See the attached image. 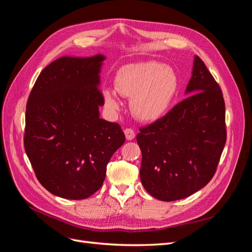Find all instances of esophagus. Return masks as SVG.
Listing matches in <instances>:
<instances>
[{
  "label": "esophagus",
  "instance_id": "obj_1",
  "mask_svg": "<svg viewBox=\"0 0 252 252\" xmlns=\"http://www.w3.org/2000/svg\"><path fill=\"white\" fill-rule=\"evenodd\" d=\"M124 133H125V136H126V140H128V141L133 140L134 136H135V133L131 128H126L124 130Z\"/></svg>",
  "mask_w": 252,
  "mask_h": 252
}]
</instances>
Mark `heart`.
<instances>
[{
    "label": "heart",
    "mask_w": 252,
    "mask_h": 252,
    "mask_svg": "<svg viewBox=\"0 0 252 252\" xmlns=\"http://www.w3.org/2000/svg\"><path fill=\"white\" fill-rule=\"evenodd\" d=\"M114 84L121 95L131 98L133 117L144 123H154L165 116L179 88L178 77L172 68L156 61L121 67L114 78ZM117 93L111 88L103 90L105 106L111 111L121 108Z\"/></svg>",
    "instance_id": "obj_1"
}]
</instances>
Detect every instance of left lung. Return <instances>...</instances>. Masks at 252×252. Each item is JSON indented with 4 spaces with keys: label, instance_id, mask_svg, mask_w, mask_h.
<instances>
[{
    "label": "left lung",
    "instance_id": "left-lung-1",
    "mask_svg": "<svg viewBox=\"0 0 252 252\" xmlns=\"http://www.w3.org/2000/svg\"><path fill=\"white\" fill-rule=\"evenodd\" d=\"M185 94L184 101L136 135L141 182L159 201L185 199L207 185L226 143L222 90L197 56Z\"/></svg>",
    "mask_w": 252,
    "mask_h": 252
}]
</instances>
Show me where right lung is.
<instances>
[{"instance_id":"right-lung-1","label":"right lung","mask_w":252,"mask_h":252,"mask_svg":"<svg viewBox=\"0 0 252 252\" xmlns=\"http://www.w3.org/2000/svg\"><path fill=\"white\" fill-rule=\"evenodd\" d=\"M105 56L62 57L45 67L28 97L24 146L48 191L83 200L101 188L112 155L125 142L121 126L100 118Z\"/></svg>"}]
</instances>
